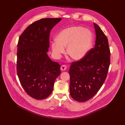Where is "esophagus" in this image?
<instances>
[{"label":"esophagus","instance_id":"1","mask_svg":"<svg viewBox=\"0 0 125 125\" xmlns=\"http://www.w3.org/2000/svg\"><path fill=\"white\" fill-rule=\"evenodd\" d=\"M66 69H67V66L65 65H62L61 67V71H65Z\"/></svg>","mask_w":125,"mask_h":125}]
</instances>
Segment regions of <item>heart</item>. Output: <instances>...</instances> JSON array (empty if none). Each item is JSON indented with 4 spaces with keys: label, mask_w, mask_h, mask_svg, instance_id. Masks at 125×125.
Returning a JSON list of instances; mask_svg holds the SVG:
<instances>
[{
    "label": "heart",
    "mask_w": 125,
    "mask_h": 125,
    "mask_svg": "<svg viewBox=\"0 0 125 125\" xmlns=\"http://www.w3.org/2000/svg\"><path fill=\"white\" fill-rule=\"evenodd\" d=\"M93 40V34L89 30L82 26H70L58 33L56 41L52 43V49L56 56L59 57L67 47V54L73 60L80 61L91 50Z\"/></svg>",
    "instance_id": "obj_1"
}]
</instances>
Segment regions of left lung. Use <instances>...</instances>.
Segmentation results:
<instances>
[{
	"mask_svg": "<svg viewBox=\"0 0 125 125\" xmlns=\"http://www.w3.org/2000/svg\"><path fill=\"white\" fill-rule=\"evenodd\" d=\"M96 38L94 47L82 60L71 63L70 94L73 99L84 102L99 91L106 78L110 64V50L107 37L94 23Z\"/></svg>",
	"mask_w": 125,
	"mask_h": 125,
	"instance_id": "left-lung-1",
	"label": "left lung"
}]
</instances>
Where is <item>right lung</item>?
<instances>
[{"instance_id":"obj_1","label":"right lung","mask_w":125,"mask_h":125,"mask_svg":"<svg viewBox=\"0 0 125 125\" xmlns=\"http://www.w3.org/2000/svg\"><path fill=\"white\" fill-rule=\"evenodd\" d=\"M61 18L42 19L23 31L18 43L17 69L27 94L41 100L52 94L55 79L61 74L60 65L47 55L49 34Z\"/></svg>"}]
</instances>
